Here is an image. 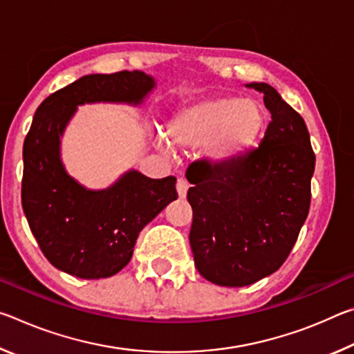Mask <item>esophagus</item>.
<instances>
[{
	"label": "esophagus",
	"mask_w": 354,
	"mask_h": 354,
	"mask_svg": "<svg viewBox=\"0 0 354 354\" xmlns=\"http://www.w3.org/2000/svg\"><path fill=\"white\" fill-rule=\"evenodd\" d=\"M187 189H189V184L185 179L179 178L178 183H176V190H178V196L179 198H185V195H187Z\"/></svg>",
	"instance_id": "esophagus-1"
}]
</instances>
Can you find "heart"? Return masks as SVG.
I'll list each match as a JSON object with an SVG mask.
<instances>
[{
    "label": "heart",
    "mask_w": 354,
    "mask_h": 354,
    "mask_svg": "<svg viewBox=\"0 0 354 354\" xmlns=\"http://www.w3.org/2000/svg\"><path fill=\"white\" fill-rule=\"evenodd\" d=\"M266 115L254 100L211 97L181 106L165 124V136L175 148L201 147L207 162L234 165L259 142Z\"/></svg>",
    "instance_id": "heart-1"
}]
</instances>
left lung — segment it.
<instances>
[{
    "mask_svg": "<svg viewBox=\"0 0 354 354\" xmlns=\"http://www.w3.org/2000/svg\"><path fill=\"white\" fill-rule=\"evenodd\" d=\"M245 86L263 93L272 115L259 148L234 165L203 160L185 173L195 267L225 287L250 286L283 266L308 217L315 169L303 117L268 84Z\"/></svg>",
    "mask_w": 354,
    "mask_h": 354,
    "instance_id": "8db88e82",
    "label": "left lung"
}]
</instances>
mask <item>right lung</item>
Wrapping results in <instances>:
<instances>
[{
  "instance_id": "1",
  "label": "right lung",
  "mask_w": 354,
  "mask_h": 354,
  "mask_svg": "<svg viewBox=\"0 0 354 354\" xmlns=\"http://www.w3.org/2000/svg\"><path fill=\"white\" fill-rule=\"evenodd\" d=\"M156 87L143 71L87 75L44 100L23 145L21 205L41 253L59 270L82 279L109 278L133 257L143 226L178 198L176 178L123 173L103 190L71 178L61 137L77 106H139Z\"/></svg>"
}]
</instances>
